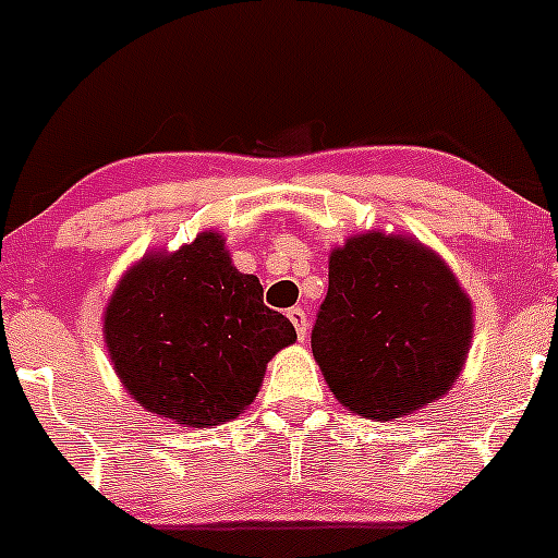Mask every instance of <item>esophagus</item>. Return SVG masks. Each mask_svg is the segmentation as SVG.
Wrapping results in <instances>:
<instances>
[{
  "mask_svg": "<svg viewBox=\"0 0 558 558\" xmlns=\"http://www.w3.org/2000/svg\"><path fill=\"white\" fill-rule=\"evenodd\" d=\"M287 316H290L292 327H295L298 338L305 340V335H308V319H305V311L303 308H290L287 311Z\"/></svg>",
  "mask_w": 558,
  "mask_h": 558,
  "instance_id": "obj_1",
  "label": "esophagus"
}]
</instances>
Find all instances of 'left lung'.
Wrapping results in <instances>:
<instances>
[{"label":"left lung","mask_w":558,"mask_h":558,"mask_svg":"<svg viewBox=\"0 0 558 558\" xmlns=\"http://www.w3.org/2000/svg\"><path fill=\"white\" fill-rule=\"evenodd\" d=\"M471 301L412 239L362 233L329 255V287L311 351L340 404L393 421L458 380L471 345Z\"/></svg>","instance_id":"1"}]
</instances>
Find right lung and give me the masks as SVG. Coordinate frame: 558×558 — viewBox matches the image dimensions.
<instances>
[{
	"label": "right lung",
	"instance_id": "right-lung-1",
	"mask_svg": "<svg viewBox=\"0 0 558 558\" xmlns=\"http://www.w3.org/2000/svg\"><path fill=\"white\" fill-rule=\"evenodd\" d=\"M104 332L137 404L194 428L236 417L268 359L298 338L213 231L172 255L143 257L113 290Z\"/></svg>",
	"mask_w": 558,
	"mask_h": 558
}]
</instances>
